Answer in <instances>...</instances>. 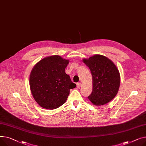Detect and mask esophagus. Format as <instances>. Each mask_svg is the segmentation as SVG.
<instances>
[{
  "instance_id": "34e87169",
  "label": "esophagus",
  "mask_w": 146,
  "mask_h": 146,
  "mask_svg": "<svg viewBox=\"0 0 146 146\" xmlns=\"http://www.w3.org/2000/svg\"><path fill=\"white\" fill-rule=\"evenodd\" d=\"M81 86V84L80 82L76 84V87H77V88H80Z\"/></svg>"
}]
</instances>
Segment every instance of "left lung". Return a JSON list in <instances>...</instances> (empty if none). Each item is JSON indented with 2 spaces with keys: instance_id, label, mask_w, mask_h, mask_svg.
I'll return each mask as SVG.
<instances>
[{
  "instance_id": "8db88e82",
  "label": "left lung",
  "mask_w": 146,
  "mask_h": 146,
  "mask_svg": "<svg viewBox=\"0 0 146 146\" xmlns=\"http://www.w3.org/2000/svg\"><path fill=\"white\" fill-rule=\"evenodd\" d=\"M92 76V91L88 98L96 106L107 104L117 95L120 84V75L115 65L110 59L95 55L83 59Z\"/></svg>"
}]
</instances>
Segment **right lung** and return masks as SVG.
Masks as SVG:
<instances>
[{"label":"right lung","instance_id":"right-lung-1","mask_svg":"<svg viewBox=\"0 0 146 146\" xmlns=\"http://www.w3.org/2000/svg\"><path fill=\"white\" fill-rule=\"evenodd\" d=\"M69 60L59 55L41 59L33 66L29 76L33 98L42 108L54 110L66 102L71 89L76 87L65 70Z\"/></svg>","mask_w":146,"mask_h":146}]
</instances>
